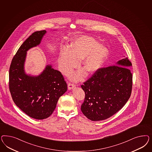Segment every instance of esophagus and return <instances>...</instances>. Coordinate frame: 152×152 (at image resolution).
Masks as SVG:
<instances>
[{
	"label": "esophagus",
	"instance_id": "esophagus-1",
	"mask_svg": "<svg viewBox=\"0 0 152 152\" xmlns=\"http://www.w3.org/2000/svg\"><path fill=\"white\" fill-rule=\"evenodd\" d=\"M67 87H68V89L69 90H72L75 87V85L73 84V83H68V85H67Z\"/></svg>",
	"mask_w": 152,
	"mask_h": 152
}]
</instances>
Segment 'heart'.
Masks as SVG:
<instances>
[{
	"mask_svg": "<svg viewBox=\"0 0 152 152\" xmlns=\"http://www.w3.org/2000/svg\"><path fill=\"white\" fill-rule=\"evenodd\" d=\"M109 51L106 47L92 37L81 36L76 38L71 43L70 49L64 48L60 53L58 64L61 71L67 74L76 68L80 61L83 59L81 68L88 74H95L101 68L107 56ZM83 76L81 71L73 74L75 80H81Z\"/></svg>",
	"mask_w": 152,
	"mask_h": 152,
	"instance_id": "b5f03b06",
	"label": "heart"
}]
</instances>
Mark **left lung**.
I'll use <instances>...</instances> for the list:
<instances>
[{"label":"left lung","mask_w":152,"mask_h":152,"mask_svg":"<svg viewBox=\"0 0 152 152\" xmlns=\"http://www.w3.org/2000/svg\"><path fill=\"white\" fill-rule=\"evenodd\" d=\"M132 64L128 58L99 69L81 88L85 93L81 111L92 121L105 120L119 111L130 96Z\"/></svg>","instance_id":"left-lung-1"}]
</instances>
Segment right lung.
<instances>
[{
    "label": "right lung",
    "instance_id": "obj_1",
    "mask_svg": "<svg viewBox=\"0 0 152 152\" xmlns=\"http://www.w3.org/2000/svg\"><path fill=\"white\" fill-rule=\"evenodd\" d=\"M47 33H33L23 42L14 56L9 69V90L15 105L29 116L36 119L48 118L53 113L59 98L67 90L60 71L51 64L37 76L27 74L24 65L27 51L39 45Z\"/></svg>",
    "mask_w": 152,
    "mask_h": 152
}]
</instances>
